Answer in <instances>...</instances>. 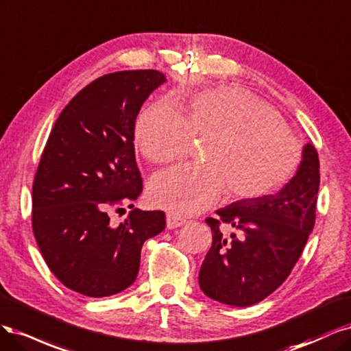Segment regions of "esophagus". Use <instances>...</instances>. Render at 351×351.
I'll list each match as a JSON object with an SVG mask.
<instances>
[{"label": "esophagus", "mask_w": 351, "mask_h": 351, "mask_svg": "<svg viewBox=\"0 0 351 351\" xmlns=\"http://www.w3.org/2000/svg\"><path fill=\"white\" fill-rule=\"evenodd\" d=\"M186 223L185 219H180L178 216H175V214H171L169 213L166 216V226L169 229H176V228H180V226H184Z\"/></svg>", "instance_id": "1"}]
</instances>
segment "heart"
<instances>
[{
	"label": "heart",
	"mask_w": 351,
	"mask_h": 351,
	"mask_svg": "<svg viewBox=\"0 0 351 351\" xmlns=\"http://www.w3.org/2000/svg\"><path fill=\"white\" fill-rule=\"evenodd\" d=\"M192 137H206L204 163L176 165L149 182L153 204L179 216L211 206L224 192L230 201L256 199L296 176L303 150L277 112L241 87L197 93L178 110L165 101L144 109L134 123V144L160 165L182 156Z\"/></svg>",
	"instance_id": "1"
}]
</instances>
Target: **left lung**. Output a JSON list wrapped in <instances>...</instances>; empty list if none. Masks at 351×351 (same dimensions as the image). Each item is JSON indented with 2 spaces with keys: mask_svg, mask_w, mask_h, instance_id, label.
Instances as JSON below:
<instances>
[{
  "mask_svg": "<svg viewBox=\"0 0 351 351\" xmlns=\"http://www.w3.org/2000/svg\"><path fill=\"white\" fill-rule=\"evenodd\" d=\"M318 189V152L306 144L296 176L277 194L236 201L206 219L213 243L199 269L201 290L232 306H251L276 291L313 229ZM223 223L238 233L221 231Z\"/></svg>",
  "mask_w": 351,
  "mask_h": 351,
  "instance_id": "obj_1",
  "label": "left lung"
}]
</instances>
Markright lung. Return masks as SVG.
<instances>
[{
	"mask_svg": "<svg viewBox=\"0 0 351 351\" xmlns=\"http://www.w3.org/2000/svg\"><path fill=\"white\" fill-rule=\"evenodd\" d=\"M156 70L101 75L80 90L56 119L32 188V229L45 263L65 287L106 298L137 278L143 243L166 226L163 211L134 208L143 191L134 123L156 87Z\"/></svg>",
	"mask_w": 351,
	"mask_h": 351,
	"instance_id": "1",
	"label": "right lung"
}]
</instances>
